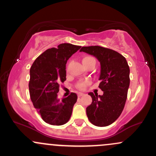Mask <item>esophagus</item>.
I'll list each match as a JSON object with an SVG mask.
<instances>
[{"label": "esophagus", "mask_w": 156, "mask_h": 156, "mask_svg": "<svg viewBox=\"0 0 156 156\" xmlns=\"http://www.w3.org/2000/svg\"><path fill=\"white\" fill-rule=\"evenodd\" d=\"M83 95H84V94L83 93H80V92H79L78 93V97H82L83 96Z\"/></svg>", "instance_id": "esophagus-1"}]
</instances>
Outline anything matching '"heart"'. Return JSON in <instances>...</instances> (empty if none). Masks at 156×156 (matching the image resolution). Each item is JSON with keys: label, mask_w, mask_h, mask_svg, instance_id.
Returning <instances> with one entry per match:
<instances>
[{"label": "heart", "mask_w": 156, "mask_h": 156, "mask_svg": "<svg viewBox=\"0 0 156 156\" xmlns=\"http://www.w3.org/2000/svg\"><path fill=\"white\" fill-rule=\"evenodd\" d=\"M92 58H94L90 57V56H85V57L83 58V62L92 59ZM88 84H89V81H81V82H79L77 84H76V87H77L79 89H84L85 87L88 85Z\"/></svg>", "instance_id": "obj_1"}]
</instances>
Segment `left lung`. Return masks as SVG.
I'll list each match as a JSON object with an SVG mask.
<instances>
[{
    "instance_id": "obj_1",
    "label": "left lung",
    "mask_w": 156,
    "mask_h": 156,
    "mask_svg": "<svg viewBox=\"0 0 156 156\" xmlns=\"http://www.w3.org/2000/svg\"><path fill=\"white\" fill-rule=\"evenodd\" d=\"M80 52L95 56L100 63L101 80L99 88L103 95L90 92L92 103L86 108L88 120L97 126H107L123 112L129 86V67L124 56L100 46L83 47Z\"/></svg>"
}]
</instances>
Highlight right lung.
<instances>
[{
    "instance_id": "add662e5",
    "label": "right lung",
    "mask_w": 156,
    "mask_h": 156,
    "mask_svg": "<svg viewBox=\"0 0 156 156\" xmlns=\"http://www.w3.org/2000/svg\"><path fill=\"white\" fill-rule=\"evenodd\" d=\"M68 43L45 51L37 57L30 71L29 90L35 108L47 123L61 126L71 116L73 105L77 100L75 93L61 100L57 98L59 85L66 80V63L80 49Z\"/></svg>"
}]
</instances>
